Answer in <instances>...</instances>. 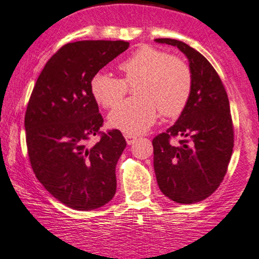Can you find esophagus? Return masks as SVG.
<instances>
[{
  "label": "esophagus",
  "instance_id": "1",
  "mask_svg": "<svg viewBox=\"0 0 259 259\" xmlns=\"http://www.w3.org/2000/svg\"><path fill=\"white\" fill-rule=\"evenodd\" d=\"M124 138H126L127 144H128V145H132L133 143L136 142L137 137H135V136H130V135H126V136H124Z\"/></svg>",
  "mask_w": 259,
  "mask_h": 259
}]
</instances>
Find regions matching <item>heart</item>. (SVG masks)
Returning <instances> with one entry per match:
<instances>
[{
	"label": "heart",
	"instance_id": "heart-1",
	"mask_svg": "<svg viewBox=\"0 0 259 259\" xmlns=\"http://www.w3.org/2000/svg\"><path fill=\"white\" fill-rule=\"evenodd\" d=\"M123 78L97 72L90 82L91 94L98 104L111 108L126 93V84L136 83L137 97L115 106L109 112L110 127L124 135L138 136L153 126L157 109L165 116L181 114L193 87L189 66L179 58L151 46H142L118 64Z\"/></svg>",
	"mask_w": 259,
	"mask_h": 259
}]
</instances>
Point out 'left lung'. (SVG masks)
Listing matches in <instances>:
<instances>
[{
	"instance_id": "obj_1",
	"label": "left lung",
	"mask_w": 259,
	"mask_h": 259,
	"mask_svg": "<svg viewBox=\"0 0 259 259\" xmlns=\"http://www.w3.org/2000/svg\"><path fill=\"white\" fill-rule=\"evenodd\" d=\"M157 44L177 47L189 60L193 87L181 116L153 139L154 169L160 190L178 203H196L214 193L233 154L234 128L226 88L211 63L173 38ZM178 136L180 145L170 138Z\"/></svg>"
}]
</instances>
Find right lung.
Wrapping results in <instances>:
<instances>
[{"label": "right lung", "mask_w": 259, "mask_h": 259, "mask_svg": "<svg viewBox=\"0 0 259 259\" xmlns=\"http://www.w3.org/2000/svg\"><path fill=\"white\" fill-rule=\"evenodd\" d=\"M128 47L126 41L103 39L63 46L32 90L25 112L30 163L46 190L70 208H99L116 193L115 168L126 141L118 130L99 131L103 117L90 82ZM96 134L101 141L87 147Z\"/></svg>", "instance_id": "obj_1"}]
</instances>
